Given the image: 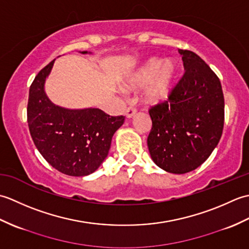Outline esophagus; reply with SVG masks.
<instances>
[{
    "label": "esophagus",
    "mask_w": 249,
    "mask_h": 249,
    "mask_svg": "<svg viewBox=\"0 0 249 249\" xmlns=\"http://www.w3.org/2000/svg\"><path fill=\"white\" fill-rule=\"evenodd\" d=\"M136 112H137V110L134 107H128L127 110H126V116L130 119L136 114Z\"/></svg>",
    "instance_id": "obj_1"
}]
</instances>
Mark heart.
Returning a JSON list of instances; mask_svg holds the SVG:
<instances>
[{
    "label": "heart",
    "instance_id": "obj_1",
    "mask_svg": "<svg viewBox=\"0 0 249 249\" xmlns=\"http://www.w3.org/2000/svg\"><path fill=\"white\" fill-rule=\"evenodd\" d=\"M177 65L172 60L151 57L130 73L123 82L125 89L133 91L148 86L144 97L147 103H162L169 97L177 77Z\"/></svg>",
    "mask_w": 249,
    "mask_h": 249
}]
</instances>
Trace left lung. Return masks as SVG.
<instances>
[{
    "mask_svg": "<svg viewBox=\"0 0 249 249\" xmlns=\"http://www.w3.org/2000/svg\"><path fill=\"white\" fill-rule=\"evenodd\" d=\"M185 72L168 100L149 110L147 146L153 161L170 173L193 171L208 160L224 128L225 99L218 77L193 51L178 49Z\"/></svg>",
    "mask_w": 249,
    "mask_h": 249,
    "instance_id": "obj_1",
    "label": "left lung"
}]
</instances>
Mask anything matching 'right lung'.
<instances>
[{
  "instance_id": "add662e5",
  "label": "right lung",
  "mask_w": 249,
  "mask_h": 249,
  "mask_svg": "<svg viewBox=\"0 0 249 249\" xmlns=\"http://www.w3.org/2000/svg\"><path fill=\"white\" fill-rule=\"evenodd\" d=\"M53 63L37 73L30 87L26 109L30 134L37 150L57 171L71 177L89 176L107 157L112 137L125 116H110L97 108L65 109L51 103L44 86Z\"/></svg>"
}]
</instances>
